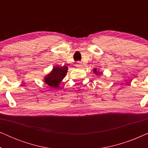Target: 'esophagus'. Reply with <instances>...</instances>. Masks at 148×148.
<instances>
[{
  "instance_id": "esophagus-1",
  "label": "esophagus",
  "mask_w": 148,
  "mask_h": 148,
  "mask_svg": "<svg viewBox=\"0 0 148 148\" xmlns=\"http://www.w3.org/2000/svg\"><path fill=\"white\" fill-rule=\"evenodd\" d=\"M76 66H77V67H79V66H82V64H81V62H78L76 64Z\"/></svg>"
}]
</instances>
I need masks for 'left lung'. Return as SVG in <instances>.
Returning a JSON list of instances; mask_svg holds the SVG:
<instances>
[{"label":"left lung","instance_id":"1","mask_svg":"<svg viewBox=\"0 0 148 148\" xmlns=\"http://www.w3.org/2000/svg\"><path fill=\"white\" fill-rule=\"evenodd\" d=\"M94 72L95 73H96V74L98 73V72H97V70H96V69H94ZM98 74H100V73H98Z\"/></svg>","mask_w":148,"mask_h":148}]
</instances>
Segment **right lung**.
<instances>
[{"label":"right lung","instance_id":"right-lung-1","mask_svg":"<svg viewBox=\"0 0 148 148\" xmlns=\"http://www.w3.org/2000/svg\"><path fill=\"white\" fill-rule=\"evenodd\" d=\"M67 66H56L52 72L44 78L46 84L54 88H58L60 82L65 77L67 72Z\"/></svg>","mask_w":148,"mask_h":148}]
</instances>
